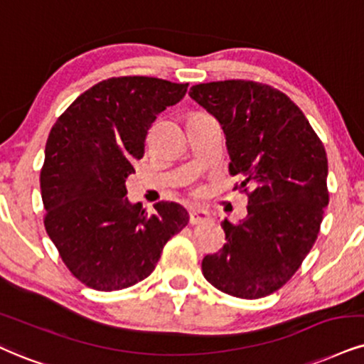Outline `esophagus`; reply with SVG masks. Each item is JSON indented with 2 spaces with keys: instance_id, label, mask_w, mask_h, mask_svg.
<instances>
[{
  "instance_id": "obj_1",
  "label": "esophagus",
  "mask_w": 364,
  "mask_h": 364,
  "mask_svg": "<svg viewBox=\"0 0 364 364\" xmlns=\"http://www.w3.org/2000/svg\"><path fill=\"white\" fill-rule=\"evenodd\" d=\"M209 221H210V216L208 210H191L189 214L191 226H200V224H208Z\"/></svg>"
}]
</instances>
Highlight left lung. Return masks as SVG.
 Returning <instances> with one entry per match:
<instances>
[{
	"mask_svg": "<svg viewBox=\"0 0 364 364\" xmlns=\"http://www.w3.org/2000/svg\"><path fill=\"white\" fill-rule=\"evenodd\" d=\"M189 94L223 124L235 191L248 196V216L224 219L226 245L205 255L203 273L232 297H267L295 275L319 235L329 204L326 148L302 109L268 84L218 80Z\"/></svg>",
	"mask_w": 364,
	"mask_h": 364,
	"instance_id": "obj_1",
	"label": "left lung"
}]
</instances>
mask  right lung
I'll return each instance as SVG.
<instances>
[{
	"label": "right lung",
	"mask_w": 364,
	"mask_h": 364,
	"mask_svg": "<svg viewBox=\"0 0 364 364\" xmlns=\"http://www.w3.org/2000/svg\"><path fill=\"white\" fill-rule=\"evenodd\" d=\"M187 86L145 75L101 80L50 129L40 170L43 224L62 262L89 289L113 291L141 282L189 223L175 203L161 200L146 213L124 197L146 132Z\"/></svg>",
	"instance_id": "obj_1"
}]
</instances>
